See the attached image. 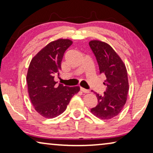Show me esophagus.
I'll return each mask as SVG.
<instances>
[{"label": "esophagus", "instance_id": "obj_1", "mask_svg": "<svg viewBox=\"0 0 153 153\" xmlns=\"http://www.w3.org/2000/svg\"><path fill=\"white\" fill-rule=\"evenodd\" d=\"M80 90H81V92H83V93H88L89 92H90V91H89V90L85 89V88H82V87H81Z\"/></svg>", "mask_w": 153, "mask_h": 153}]
</instances>
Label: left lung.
I'll list each match as a JSON object with an SVG mask.
<instances>
[{
    "mask_svg": "<svg viewBox=\"0 0 153 153\" xmlns=\"http://www.w3.org/2000/svg\"><path fill=\"white\" fill-rule=\"evenodd\" d=\"M99 65L100 74L105 76L106 90L103 95L95 93L97 105L92 108L94 116L108 120L120 114L126 103L129 91L126 67L116 52L107 43L100 40L89 42Z\"/></svg>",
    "mask_w": 153,
    "mask_h": 153,
    "instance_id": "obj_1",
    "label": "left lung"
}]
</instances>
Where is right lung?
<instances>
[{"label":"right lung","instance_id":"obj_1","mask_svg":"<svg viewBox=\"0 0 153 153\" xmlns=\"http://www.w3.org/2000/svg\"><path fill=\"white\" fill-rule=\"evenodd\" d=\"M72 44L68 39L51 42L29 65L26 76L29 97L35 111L44 118H53L62 114L72 97L80 91L79 86H64L54 81L61 70L65 52Z\"/></svg>","mask_w":153,"mask_h":153}]
</instances>
